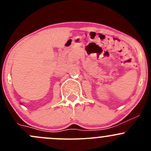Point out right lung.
<instances>
[{"label":"right lung","instance_id":"right-lung-1","mask_svg":"<svg viewBox=\"0 0 151 151\" xmlns=\"http://www.w3.org/2000/svg\"><path fill=\"white\" fill-rule=\"evenodd\" d=\"M20 104H22V103H20Z\"/></svg>","mask_w":151,"mask_h":151}]
</instances>
